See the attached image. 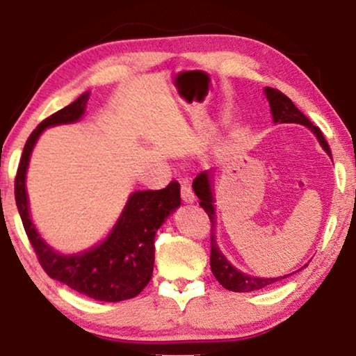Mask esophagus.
I'll list each match as a JSON object with an SVG mask.
<instances>
[{"label":"esophagus","instance_id":"1","mask_svg":"<svg viewBox=\"0 0 356 356\" xmlns=\"http://www.w3.org/2000/svg\"><path fill=\"white\" fill-rule=\"evenodd\" d=\"M181 199L184 204H193L194 202V193L191 186H189L188 181L181 183Z\"/></svg>","mask_w":356,"mask_h":356}]
</instances>
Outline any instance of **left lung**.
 Masks as SVG:
<instances>
[{"mask_svg": "<svg viewBox=\"0 0 356 356\" xmlns=\"http://www.w3.org/2000/svg\"><path fill=\"white\" fill-rule=\"evenodd\" d=\"M264 95L267 102H269L270 106V113H272V121L277 124H284V123H296V124H303L308 128L311 133L316 136L318 143L321 147L324 149V152L332 159V152H330L329 144L325 143L323 133L318 126H314L311 121L306 118V116L301 113V111L296 108L293 102H291L289 97L282 94V92L272 89V87H264ZM213 183H216V170H204L196 177V179L193 181V189L196 193V196L199 197V206H201L204 211L207 212L209 218L212 222V235H211V269L212 274L216 275V279L220 282V285L223 289L230 290V291H238V293H246V291H254V290H261L266 289L275 282H279L282 279H286V275L282 277H254L250 274H245V272L238 270L235 266L232 264L230 261L227 259L225 254H223L220 248L217 245V236H216V225H217V218H216V196H213ZM308 264H305L306 267ZM301 267V269H303ZM300 269V270H301ZM298 272V270H296Z\"/></svg>", "mask_w": 356, "mask_h": 356, "instance_id": "left-lung-1", "label": "left lung"}]
</instances>
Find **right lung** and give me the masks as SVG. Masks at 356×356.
<instances>
[{
	"label": "right lung",
	"instance_id": "1",
	"mask_svg": "<svg viewBox=\"0 0 356 356\" xmlns=\"http://www.w3.org/2000/svg\"><path fill=\"white\" fill-rule=\"evenodd\" d=\"M90 92H84L65 108L43 120L24 145L16 175V206L29 241L51 279L97 301H123L138 296L149 284L154 270L155 233L181 204L179 184L172 181L160 191L129 194L118 220L104 240L84 251H56L33 225L26 188L27 170L38 138L48 128L77 123L86 113Z\"/></svg>",
	"mask_w": 356,
	"mask_h": 356
}]
</instances>
